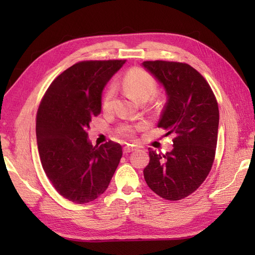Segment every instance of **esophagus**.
<instances>
[{
  "label": "esophagus",
  "instance_id": "obj_1",
  "mask_svg": "<svg viewBox=\"0 0 255 255\" xmlns=\"http://www.w3.org/2000/svg\"><path fill=\"white\" fill-rule=\"evenodd\" d=\"M134 150L133 147H130V145H126V147H124V153H129V152H132Z\"/></svg>",
  "mask_w": 255,
  "mask_h": 255
}]
</instances>
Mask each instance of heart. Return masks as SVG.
<instances>
[{
    "label": "heart",
    "instance_id": "heart-1",
    "mask_svg": "<svg viewBox=\"0 0 255 255\" xmlns=\"http://www.w3.org/2000/svg\"><path fill=\"white\" fill-rule=\"evenodd\" d=\"M123 85L129 93L132 94L140 102L144 100L148 101L156 92V81L154 77L141 68H133L129 70L124 75ZM114 94H115V86H114V84H111L107 88L104 97H103V110L108 111L112 107ZM141 128H143V124H124L117 128V133L124 138L131 139L133 138L136 131L140 130Z\"/></svg>",
    "mask_w": 255,
    "mask_h": 255
}]
</instances>
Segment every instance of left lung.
<instances>
[{
  "label": "left lung",
  "mask_w": 255,
  "mask_h": 255,
  "mask_svg": "<svg viewBox=\"0 0 255 255\" xmlns=\"http://www.w3.org/2000/svg\"><path fill=\"white\" fill-rule=\"evenodd\" d=\"M142 66L162 83L167 95L158 127L174 134L171 152L149 149L144 180L160 197L180 200L202 185L213 166L218 103L207 81L185 62L155 60L144 61Z\"/></svg>",
  "instance_id": "left-lung-1"
}]
</instances>
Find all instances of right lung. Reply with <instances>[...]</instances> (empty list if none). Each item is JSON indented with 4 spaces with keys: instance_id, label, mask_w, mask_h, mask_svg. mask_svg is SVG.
Instances as JSON below:
<instances>
[{
    "instance_id": "obj_1",
    "label": "right lung",
    "mask_w": 255,
    "mask_h": 255,
    "mask_svg": "<svg viewBox=\"0 0 255 255\" xmlns=\"http://www.w3.org/2000/svg\"><path fill=\"white\" fill-rule=\"evenodd\" d=\"M126 60L80 61L52 81L38 107L36 137L40 162L56 191L86 204L106 191L122 159L112 140L93 147L90 123L102 108V91Z\"/></svg>"
}]
</instances>
